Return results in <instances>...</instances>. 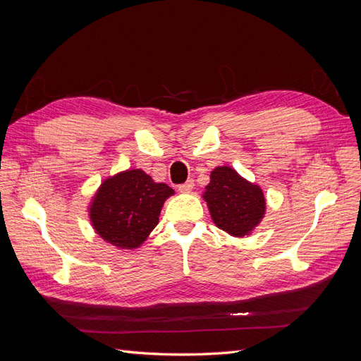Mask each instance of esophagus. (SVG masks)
Segmentation results:
<instances>
[{
    "label": "esophagus",
    "mask_w": 361,
    "mask_h": 361,
    "mask_svg": "<svg viewBox=\"0 0 361 361\" xmlns=\"http://www.w3.org/2000/svg\"><path fill=\"white\" fill-rule=\"evenodd\" d=\"M192 188H194V180H192V179H188L187 182L182 183V185H179V187H178V190H179L180 192H185V194H187V192H191V191H192Z\"/></svg>",
    "instance_id": "esophagus-1"
}]
</instances>
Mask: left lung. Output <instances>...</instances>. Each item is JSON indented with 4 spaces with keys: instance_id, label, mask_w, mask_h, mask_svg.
<instances>
[{
    "instance_id": "8db88e82",
    "label": "left lung",
    "mask_w": 361,
    "mask_h": 361,
    "mask_svg": "<svg viewBox=\"0 0 361 361\" xmlns=\"http://www.w3.org/2000/svg\"><path fill=\"white\" fill-rule=\"evenodd\" d=\"M202 197L215 226L235 238L248 236L265 216L264 191L228 166L211 171Z\"/></svg>"
}]
</instances>
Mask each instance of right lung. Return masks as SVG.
<instances>
[{
    "mask_svg": "<svg viewBox=\"0 0 361 361\" xmlns=\"http://www.w3.org/2000/svg\"><path fill=\"white\" fill-rule=\"evenodd\" d=\"M174 194L140 169L106 178L89 204V218L105 243L118 250H135L159 223V214Z\"/></svg>",
    "mask_w": 361,
    "mask_h": 361,
    "instance_id": "1",
    "label": "right lung"
}]
</instances>
